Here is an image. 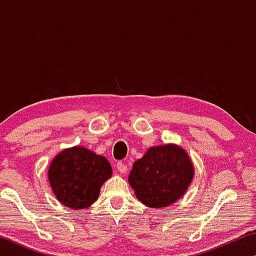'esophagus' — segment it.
I'll list each match as a JSON object with an SVG mask.
<instances>
[{
  "label": "esophagus",
  "mask_w": 256,
  "mask_h": 256,
  "mask_svg": "<svg viewBox=\"0 0 256 256\" xmlns=\"http://www.w3.org/2000/svg\"><path fill=\"white\" fill-rule=\"evenodd\" d=\"M118 170L120 172H122V174H124V172H126V170H128V166L124 162H118Z\"/></svg>",
  "instance_id": "34e87169"
}]
</instances>
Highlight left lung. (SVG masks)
Segmentation results:
<instances>
[{
	"instance_id": "left-lung-1",
	"label": "left lung",
	"mask_w": 256,
	"mask_h": 256,
	"mask_svg": "<svg viewBox=\"0 0 256 256\" xmlns=\"http://www.w3.org/2000/svg\"><path fill=\"white\" fill-rule=\"evenodd\" d=\"M194 175L193 164L177 146H152L133 164L128 183L144 204L164 208L185 193Z\"/></svg>"
}]
</instances>
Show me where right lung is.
I'll return each mask as SVG.
<instances>
[{
  "label": "right lung",
  "instance_id": "right-lung-1",
  "mask_svg": "<svg viewBox=\"0 0 256 256\" xmlns=\"http://www.w3.org/2000/svg\"><path fill=\"white\" fill-rule=\"evenodd\" d=\"M110 176L108 160L82 146L62 151L48 170V180L56 198L76 210L92 206L97 200L102 185Z\"/></svg>",
  "mask_w": 256,
  "mask_h": 256
}]
</instances>
